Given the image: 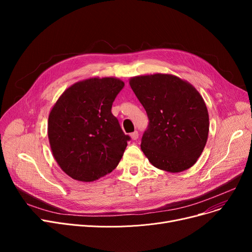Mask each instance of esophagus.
<instances>
[{
  "label": "esophagus",
  "instance_id": "esophagus-1",
  "mask_svg": "<svg viewBox=\"0 0 252 252\" xmlns=\"http://www.w3.org/2000/svg\"><path fill=\"white\" fill-rule=\"evenodd\" d=\"M130 138L133 139V140H137L138 138H139V133L137 130H135V131H133V133L130 134Z\"/></svg>",
  "mask_w": 252,
  "mask_h": 252
}]
</instances>
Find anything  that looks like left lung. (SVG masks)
<instances>
[{
    "instance_id": "left-lung-1",
    "label": "left lung",
    "mask_w": 252,
    "mask_h": 252,
    "mask_svg": "<svg viewBox=\"0 0 252 252\" xmlns=\"http://www.w3.org/2000/svg\"><path fill=\"white\" fill-rule=\"evenodd\" d=\"M129 86L149 118L141 149L155 167L180 173L195 164L208 137L206 105L188 82L171 74L135 76Z\"/></svg>"
}]
</instances>
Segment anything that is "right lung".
I'll list each match as a JSON object with an SVG mask.
<instances>
[{"mask_svg":"<svg viewBox=\"0 0 252 252\" xmlns=\"http://www.w3.org/2000/svg\"><path fill=\"white\" fill-rule=\"evenodd\" d=\"M124 82L93 77L65 90L49 114L48 137L55 160L66 175L93 182L117 166L127 146L111 107Z\"/></svg>","mask_w":252,"mask_h":252,"instance_id":"obj_1","label":"right lung"}]
</instances>
